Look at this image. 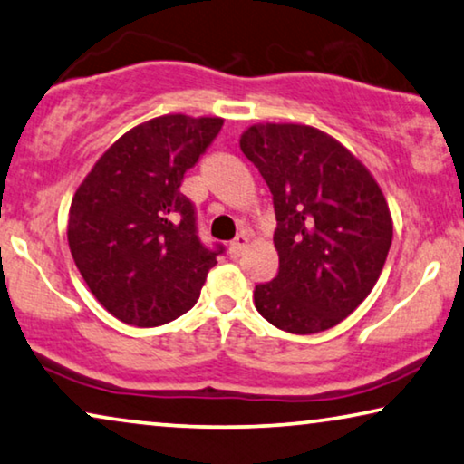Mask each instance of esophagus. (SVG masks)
I'll list each match as a JSON object with an SVG mask.
<instances>
[{
    "label": "esophagus",
    "mask_w": 464,
    "mask_h": 464,
    "mask_svg": "<svg viewBox=\"0 0 464 464\" xmlns=\"http://www.w3.org/2000/svg\"><path fill=\"white\" fill-rule=\"evenodd\" d=\"M246 246H248V237H246L245 232H240L238 237L232 240L230 246H227V251H230L232 257H240V255H243V251H245Z\"/></svg>",
    "instance_id": "1"
}]
</instances>
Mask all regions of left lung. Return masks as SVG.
Wrapping results in <instances>:
<instances>
[{"mask_svg": "<svg viewBox=\"0 0 464 464\" xmlns=\"http://www.w3.org/2000/svg\"><path fill=\"white\" fill-rule=\"evenodd\" d=\"M240 150L270 186L278 276L257 285V312L280 331L337 326L385 266L393 221L372 173L339 140L301 123H257Z\"/></svg>", "mask_w": 464, "mask_h": 464, "instance_id": "1", "label": "left lung"}]
</instances>
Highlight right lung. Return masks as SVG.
Here are the masks:
<instances>
[{
	"instance_id": "obj_1",
	"label": "right lung",
	"mask_w": 464,
	"mask_h": 464,
	"mask_svg": "<svg viewBox=\"0 0 464 464\" xmlns=\"http://www.w3.org/2000/svg\"><path fill=\"white\" fill-rule=\"evenodd\" d=\"M221 125V117L176 112L131 127L72 197V259L93 297L125 324L160 326L190 310L224 251L203 246L194 207L179 192Z\"/></svg>"
}]
</instances>
